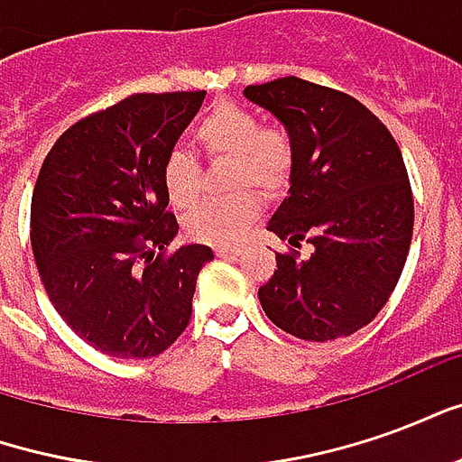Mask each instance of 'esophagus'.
Here are the masks:
<instances>
[{
    "label": "esophagus",
    "mask_w": 462,
    "mask_h": 462,
    "mask_svg": "<svg viewBox=\"0 0 462 462\" xmlns=\"http://www.w3.org/2000/svg\"><path fill=\"white\" fill-rule=\"evenodd\" d=\"M215 254H217V257H237V254H242V250L240 247H217Z\"/></svg>",
    "instance_id": "obj_1"
}]
</instances>
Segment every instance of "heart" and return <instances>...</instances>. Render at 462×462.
Instances as JSON below:
<instances>
[{"label": "heart", "mask_w": 462, "mask_h": 462, "mask_svg": "<svg viewBox=\"0 0 462 462\" xmlns=\"http://www.w3.org/2000/svg\"><path fill=\"white\" fill-rule=\"evenodd\" d=\"M192 141L208 155L232 158L230 185L250 182L274 192L287 185L294 168V141L284 128L260 125L247 108L217 104L192 128ZM162 188L172 205L185 208L200 192V171L188 151H171L161 168ZM262 212V198L250 188L192 205L182 217L185 235L208 245H235Z\"/></svg>", "instance_id": "b5f03b06"}]
</instances>
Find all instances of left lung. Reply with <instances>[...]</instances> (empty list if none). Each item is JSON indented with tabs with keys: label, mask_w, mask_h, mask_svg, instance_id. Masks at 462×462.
<instances>
[{
	"label": "left lung",
	"mask_w": 462,
	"mask_h": 462,
	"mask_svg": "<svg viewBox=\"0 0 462 462\" xmlns=\"http://www.w3.org/2000/svg\"><path fill=\"white\" fill-rule=\"evenodd\" d=\"M245 96L294 141L290 195L267 225L291 250L277 252L262 310L297 339L348 337L383 310L406 264L413 192L401 148L366 106L327 86L284 76Z\"/></svg>",
	"instance_id": "obj_1"
}]
</instances>
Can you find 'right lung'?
Here are the masks:
<instances>
[{"instance_id": "obj_1", "label": "right lung", "mask_w": 462, "mask_h": 462, "mask_svg": "<svg viewBox=\"0 0 462 462\" xmlns=\"http://www.w3.org/2000/svg\"><path fill=\"white\" fill-rule=\"evenodd\" d=\"M205 91L135 94L74 123L32 195V250L49 300L91 346L151 358L180 337L212 250L185 245L161 168Z\"/></svg>"}]
</instances>
